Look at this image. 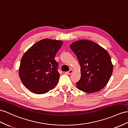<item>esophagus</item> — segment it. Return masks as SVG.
Returning a JSON list of instances; mask_svg holds the SVG:
<instances>
[{"label":"esophagus","instance_id":"1","mask_svg":"<svg viewBox=\"0 0 128 128\" xmlns=\"http://www.w3.org/2000/svg\"><path fill=\"white\" fill-rule=\"evenodd\" d=\"M72 72H73V70H72V69H71V70H70L66 72H65V73H66V74H71Z\"/></svg>","mask_w":128,"mask_h":128}]
</instances>
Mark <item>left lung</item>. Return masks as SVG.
Returning a JSON list of instances; mask_svg holds the SVG:
<instances>
[{"label": "left lung", "mask_w": 128, "mask_h": 128, "mask_svg": "<svg viewBox=\"0 0 128 128\" xmlns=\"http://www.w3.org/2000/svg\"><path fill=\"white\" fill-rule=\"evenodd\" d=\"M70 47L78 58L81 77L76 83L78 89L94 93L106 86L113 71L109 53L92 41L82 39L72 43Z\"/></svg>", "instance_id": "8db88e82"}]
</instances>
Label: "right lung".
Wrapping results in <instances>:
<instances>
[{"instance_id":"obj_1","label":"right lung","mask_w":128,"mask_h":128,"mask_svg":"<svg viewBox=\"0 0 128 128\" xmlns=\"http://www.w3.org/2000/svg\"><path fill=\"white\" fill-rule=\"evenodd\" d=\"M63 42L44 39L36 42L22 56L19 76L24 86L36 94L54 89L58 82V64L54 60Z\"/></svg>"}]
</instances>
